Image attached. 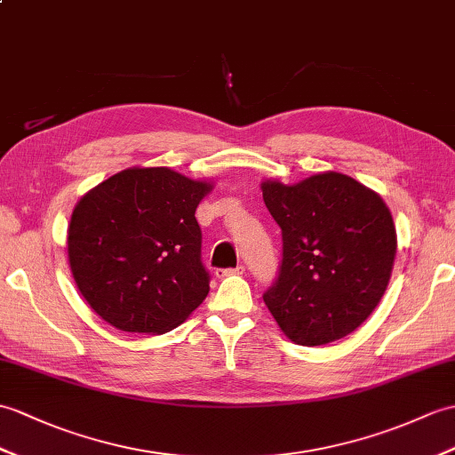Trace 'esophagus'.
I'll return each instance as SVG.
<instances>
[{
	"label": "esophagus",
	"instance_id": "1",
	"mask_svg": "<svg viewBox=\"0 0 455 455\" xmlns=\"http://www.w3.org/2000/svg\"><path fill=\"white\" fill-rule=\"evenodd\" d=\"M244 266H236V267H228V269H217L215 275L217 277H228V275H242L244 273Z\"/></svg>",
	"mask_w": 455,
	"mask_h": 455
}]
</instances>
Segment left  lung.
Masks as SVG:
<instances>
[{"label": "left lung", "instance_id": "8db88e82", "mask_svg": "<svg viewBox=\"0 0 455 455\" xmlns=\"http://www.w3.org/2000/svg\"><path fill=\"white\" fill-rule=\"evenodd\" d=\"M281 227L283 259L263 302L299 345L355 331L384 297L397 250L384 199L355 178L323 172L294 186L261 184Z\"/></svg>", "mask_w": 455, "mask_h": 455}]
</instances>
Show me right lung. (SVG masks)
I'll list each match as a JSON object with an SVG mask.
<instances>
[{
	"mask_svg": "<svg viewBox=\"0 0 455 455\" xmlns=\"http://www.w3.org/2000/svg\"><path fill=\"white\" fill-rule=\"evenodd\" d=\"M211 184L171 168H128L84 194L68 228L83 299L130 333L174 330L209 292L196 209Z\"/></svg>",
	"mask_w": 455,
	"mask_h": 455,
	"instance_id": "1",
	"label": "right lung"
}]
</instances>
